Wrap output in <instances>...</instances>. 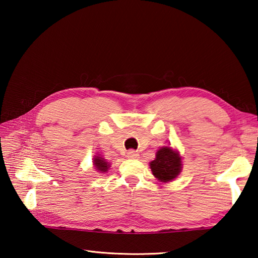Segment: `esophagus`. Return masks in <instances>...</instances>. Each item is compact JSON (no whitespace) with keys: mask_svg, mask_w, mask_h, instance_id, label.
Masks as SVG:
<instances>
[{"mask_svg":"<svg viewBox=\"0 0 258 258\" xmlns=\"http://www.w3.org/2000/svg\"><path fill=\"white\" fill-rule=\"evenodd\" d=\"M127 158H131V159H135V158H139V154L137 151L134 150H130L127 152Z\"/></svg>","mask_w":258,"mask_h":258,"instance_id":"obj_1","label":"esophagus"}]
</instances>
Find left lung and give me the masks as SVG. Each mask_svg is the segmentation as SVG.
<instances>
[{"label": "left lung", "instance_id": "left-lung-1", "mask_svg": "<svg viewBox=\"0 0 258 258\" xmlns=\"http://www.w3.org/2000/svg\"><path fill=\"white\" fill-rule=\"evenodd\" d=\"M149 166L157 180L167 183L175 180L182 172V157L178 150L164 146L157 150L156 158L150 161Z\"/></svg>", "mask_w": 258, "mask_h": 258}]
</instances>
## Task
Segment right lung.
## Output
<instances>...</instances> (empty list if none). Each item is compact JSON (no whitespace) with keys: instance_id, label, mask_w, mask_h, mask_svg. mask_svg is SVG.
I'll return each instance as SVG.
<instances>
[{"instance_id":"right-lung-1","label":"right lung","mask_w":258,"mask_h":258,"mask_svg":"<svg viewBox=\"0 0 258 258\" xmlns=\"http://www.w3.org/2000/svg\"><path fill=\"white\" fill-rule=\"evenodd\" d=\"M93 166L97 172L106 173L109 171V168H110V163H108L107 159H104L103 157L97 154L93 157Z\"/></svg>"}]
</instances>
